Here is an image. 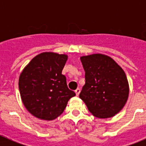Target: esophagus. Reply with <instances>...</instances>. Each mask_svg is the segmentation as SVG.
Masks as SVG:
<instances>
[{
	"mask_svg": "<svg viewBox=\"0 0 146 146\" xmlns=\"http://www.w3.org/2000/svg\"><path fill=\"white\" fill-rule=\"evenodd\" d=\"M80 91H81L80 89H78H78L75 90V93H76V95H77V96L79 95V93H80Z\"/></svg>",
	"mask_w": 146,
	"mask_h": 146,
	"instance_id": "1",
	"label": "esophagus"
}]
</instances>
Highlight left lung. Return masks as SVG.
Here are the masks:
<instances>
[{
	"label": "left lung",
	"instance_id": "8db88e82",
	"mask_svg": "<svg viewBox=\"0 0 146 146\" xmlns=\"http://www.w3.org/2000/svg\"><path fill=\"white\" fill-rule=\"evenodd\" d=\"M86 84L79 97L99 118L112 117L123 109L129 95L125 72L113 58L102 54L80 57Z\"/></svg>",
	"mask_w": 146,
	"mask_h": 146
}]
</instances>
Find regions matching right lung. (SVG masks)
Returning <instances> with one entry per match:
<instances>
[{"label":"right lung","mask_w":146,"mask_h":146,"mask_svg":"<svg viewBox=\"0 0 146 146\" xmlns=\"http://www.w3.org/2000/svg\"><path fill=\"white\" fill-rule=\"evenodd\" d=\"M68 55L43 52L33 57L20 74L19 88L25 108L34 117L52 121L64 112L75 96L62 70Z\"/></svg>","instance_id":"add662e5"}]
</instances>
